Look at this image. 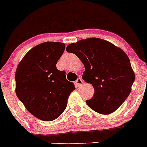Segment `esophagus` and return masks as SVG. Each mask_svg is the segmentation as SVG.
<instances>
[{
  "instance_id": "esophagus-1",
  "label": "esophagus",
  "mask_w": 147,
  "mask_h": 147,
  "mask_svg": "<svg viewBox=\"0 0 147 147\" xmlns=\"http://www.w3.org/2000/svg\"><path fill=\"white\" fill-rule=\"evenodd\" d=\"M75 84H76L77 87H80V85H82L83 84V81H82V79L81 78H78L77 79V80L75 81Z\"/></svg>"
}]
</instances>
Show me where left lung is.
I'll return each mask as SVG.
<instances>
[{"label": "left lung", "mask_w": 147, "mask_h": 147, "mask_svg": "<svg viewBox=\"0 0 147 147\" xmlns=\"http://www.w3.org/2000/svg\"><path fill=\"white\" fill-rule=\"evenodd\" d=\"M85 66L82 79L92 84L94 95L88 106L101 114L113 113L126 100L135 75L129 58L120 48L98 38H88L68 45Z\"/></svg>", "instance_id": "1"}]
</instances>
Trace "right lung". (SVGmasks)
Listing matches in <instances>:
<instances>
[{"label": "right lung", "instance_id": "right-lung-1", "mask_svg": "<svg viewBox=\"0 0 147 147\" xmlns=\"http://www.w3.org/2000/svg\"><path fill=\"white\" fill-rule=\"evenodd\" d=\"M65 45L47 42L28 51L17 67L16 93L28 111L40 120L57 119L67 107L68 97L75 89L65 71L56 65Z\"/></svg>", "mask_w": 147, "mask_h": 147}]
</instances>
